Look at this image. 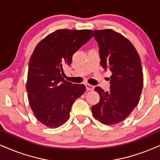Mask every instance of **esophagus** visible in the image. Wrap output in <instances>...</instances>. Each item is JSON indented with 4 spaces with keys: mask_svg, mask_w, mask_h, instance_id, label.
I'll return each mask as SVG.
<instances>
[{
    "mask_svg": "<svg viewBox=\"0 0 160 160\" xmlns=\"http://www.w3.org/2000/svg\"><path fill=\"white\" fill-rule=\"evenodd\" d=\"M85 88L86 90L88 91H90V90H94V87L92 85H90L89 84H85Z\"/></svg>",
    "mask_w": 160,
    "mask_h": 160,
    "instance_id": "esophagus-1",
    "label": "esophagus"
}]
</instances>
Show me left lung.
<instances>
[{"mask_svg": "<svg viewBox=\"0 0 160 160\" xmlns=\"http://www.w3.org/2000/svg\"><path fill=\"white\" fill-rule=\"evenodd\" d=\"M99 48L100 64L111 76L110 91L99 87L95 90L100 101L92 107L94 118L104 125H115L125 120L139 103L143 88L141 60L133 45L112 29L94 30Z\"/></svg>", "mask_w": 160, "mask_h": 160, "instance_id": "obj_1", "label": "left lung"}]
</instances>
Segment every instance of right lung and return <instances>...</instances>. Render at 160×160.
<instances>
[{
	"instance_id": "add662e5",
	"label": "right lung",
	"mask_w": 160,
	"mask_h": 160,
	"mask_svg": "<svg viewBox=\"0 0 160 160\" xmlns=\"http://www.w3.org/2000/svg\"><path fill=\"white\" fill-rule=\"evenodd\" d=\"M92 36L90 29H58L35 48L29 63L26 88L35 117L48 128H56L70 118L72 104L85 91L84 84L64 79V68L72 55Z\"/></svg>"
}]
</instances>
